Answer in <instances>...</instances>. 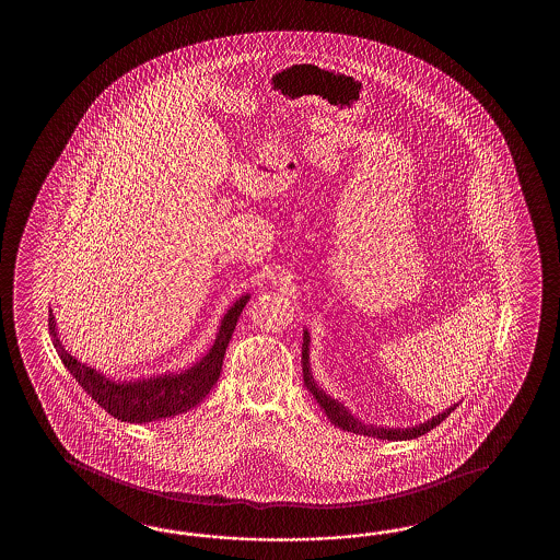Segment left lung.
I'll return each mask as SVG.
<instances>
[{
  "mask_svg": "<svg viewBox=\"0 0 560 560\" xmlns=\"http://www.w3.org/2000/svg\"><path fill=\"white\" fill-rule=\"evenodd\" d=\"M308 346L310 336L308 332H304V345H302V374H304V386H306L308 393L316 398V402H318L322 410L326 412L328 420L332 422L334 427H338V429L348 430V432H354V434H364V436H374V439H381V441H410V439H418V436L427 434L429 430L436 429L442 420H446V418L451 417V412L458 406H451L448 410H444L439 417H434L432 420H429V422H424V424H420V427H415V429H374V427H366V424L358 422L357 418L352 417L338 400L326 396V393H322L320 388H318V384L314 382L312 374H310Z\"/></svg>",
  "mask_w": 560,
  "mask_h": 560,
  "instance_id": "obj_1",
  "label": "left lung"
}]
</instances>
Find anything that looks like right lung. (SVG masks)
<instances>
[{"instance_id": "1", "label": "right lung", "mask_w": 560, "mask_h": 560, "mask_svg": "<svg viewBox=\"0 0 560 560\" xmlns=\"http://www.w3.org/2000/svg\"><path fill=\"white\" fill-rule=\"evenodd\" d=\"M250 296H242L234 302V306L228 310L220 332L215 336V342L210 352L190 370L179 374H167L160 378L138 382H114L94 369L78 362L75 358L60 345V338L56 332L54 314L49 310V336L54 348L61 358L63 366L70 370L73 378L92 396L97 405L106 410L107 415L118 418L121 422H152L160 418L178 417L182 412H188L190 408L200 405L206 394L212 390L215 381L220 378L222 362L226 354L228 342L236 328L242 310L246 306Z\"/></svg>"}]
</instances>
